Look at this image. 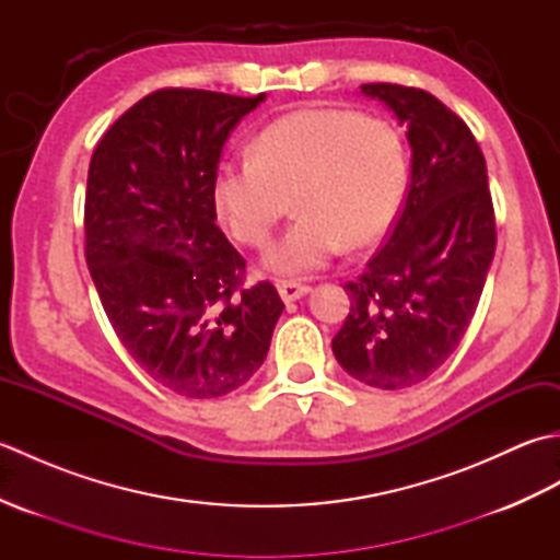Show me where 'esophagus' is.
Returning a JSON list of instances; mask_svg holds the SVG:
<instances>
[{
	"instance_id": "1",
	"label": "esophagus",
	"mask_w": 560,
	"mask_h": 560,
	"mask_svg": "<svg viewBox=\"0 0 560 560\" xmlns=\"http://www.w3.org/2000/svg\"><path fill=\"white\" fill-rule=\"evenodd\" d=\"M277 289H279V295L283 299V303L299 301L307 291H311V287H305V283H299V281H279Z\"/></svg>"
}]
</instances>
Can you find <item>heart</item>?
Masks as SVG:
<instances>
[{
  "instance_id": "heart-1",
  "label": "heart",
  "mask_w": 560,
  "mask_h": 560,
  "mask_svg": "<svg viewBox=\"0 0 560 560\" xmlns=\"http://www.w3.org/2000/svg\"><path fill=\"white\" fill-rule=\"evenodd\" d=\"M407 180V149L395 125L347 108H305L261 129L253 156L221 163L211 199L237 243L261 247L293 197L301 217L265 259L279 273H305L343 245L380 241L397 219Z\"/></svg>"
}]
</instances>
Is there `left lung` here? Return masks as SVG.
Wrapping results in <instances>:
<instances>
[{"label":"left lung","mask_w":560,"mask_h":560,"mask_svg":"<svg viewBox=\"0 0 560 560\" xmlns=\"http://www.w3.org/2000/svg\"><path fill=\"white\" fill-rule=\"evenodd\" d=\"M407 125L411 177L387 243L347 289L331 339L339 365L377 389L423 383L459 347L495 253V217L477 139L428 91L363 83Z\"/></svg>","instance_id":"obj_1"}]
</instances>
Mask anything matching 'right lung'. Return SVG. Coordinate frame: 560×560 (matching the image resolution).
<instances>
[{"label":"right lung","mask_w":560,"mask_h":560,"mask_svg":"<svg viewBox=\"0 0 560 560\" xmlns=\"http://www.w3.org/2000/svg\"><path fill=\"white\" fill-rule=\"evenodd\" d=\"M265 101L161 89L98 141L86 187V265L129 355L189 399L223 397L265 363L283 303L243 287L245 259L217 225L213 173L233 127Z\"/></svg>","instance_id":"right-lung-1"}]
</instances>
